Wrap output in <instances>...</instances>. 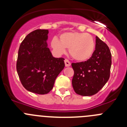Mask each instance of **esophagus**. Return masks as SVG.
Masks as SVG:
<instances>
[{"instance_id": "1", "label": "esophagus", "mask_w": 127, "mask_h": 127, "mask_svg": "<svg viewBox=\"0 0 127 127\" xmlns=\"http://www.w3.org/2000/svg\"><path fill=\"white\" fill-rule=\"evenodd\" d=\"M65 62V65L66 67H69V66H70V62L69 61V60H67V59H65V60H64Z\"/></svg>"}]
</instances>
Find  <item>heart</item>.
I'll use <instances>...</instances> for the list:
<instances>
[{
  "mask_svg": "<svg viewBox=\"0 0 127 127\" xmlns=\"http://www.w3.org/2000/svg\"><path fill=\"white\" fill-rule=\"evenodd\" d=\"M95 46L94 37L83 32H65L60 35V41L54 38L51 41V47L57 53H64L67 48L70 56L79 62L89 59L94 53Z\"/></svg>",
  "mask_w": 127,
  "mask_h": 127,
  "instance_id": "heart-1",
  "label": "heart"
}]
</instances>
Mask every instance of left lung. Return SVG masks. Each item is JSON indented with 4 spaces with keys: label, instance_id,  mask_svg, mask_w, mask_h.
Segmentation results:
<instances>
[{
    "label": "left lung",
    "instance_id": "8db88e82",
    "mask_svg": "<svg viewBox=\"0 0 127 127\" xmlns=\"http://www.w3.org/2000/svg\"><path fill=\"white\" fill-rule=\"evenodd\" d=\"M95 50L85 62L72 63L74 90L82 96H91L98 93L110 77L111 53L108 46L96 36Z\"/></svg>",
    "mask_w": 127,
    "mask_h": 127
}]
</instances>
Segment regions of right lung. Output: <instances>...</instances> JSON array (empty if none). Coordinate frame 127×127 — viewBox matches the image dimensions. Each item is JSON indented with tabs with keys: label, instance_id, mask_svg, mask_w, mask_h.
<instances>
[{
	"label": "right lung",
	"instance_id": "right-lung-1",
	"mask_svg": "<svg viewBox=\"0 0 127 127\" xmlns=\"http://www.w3.org/2000/svg\"><path fill=\"white\" fill-rule=\"evenodd\" d=\"M48 30L37 29L25 37L20 46L16 70L26 90L44 95L53 87L65 67L64 58H55L48 48Z\"/></svg>",
	"mask_w": 127,
	"mask_h": 127
}]
</instances>
